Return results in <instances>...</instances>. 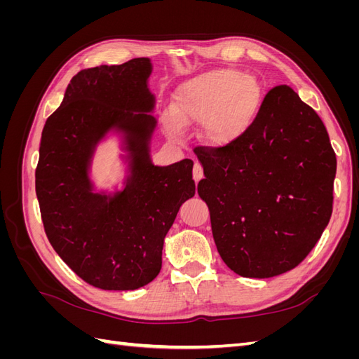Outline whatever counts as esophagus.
<instances>
[{
	"instance_id": "1",
	"label": "esophagus",
	"mask_w": 359,
	"mask_h": 359,
	"mask_svg": "<svg viewBox=\"0 0 359 359\" xmlns=\"http://www.w3.org/2000/svg\"><path fill=\"white\" fill-rule=\"evenodd\" d=\"M202 178H203V169H202V166L199 165V163H194V166H193V180L196 181V182H199Z\"/></svg>"
}]
</instances>
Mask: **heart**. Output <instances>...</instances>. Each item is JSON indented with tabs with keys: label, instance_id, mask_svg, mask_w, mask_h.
I'll return each mask as SVG.
<instances>
[{
	"label": "heart",
	"instance_id": "1",
	"mask_svg": "<svg viewBox=\"0 0 359 359\" xmlns=\"http://www.w3.org/2000/svg\"><path fill=\"white\" fill-rule=\"evenodd\" d=\"M262 106V86L236 70L215 69L182 82L172 95V107L161 112L166 133L178 139L190 126H203V137L215 147L241 139Z\"/></svg>",
	"mask_w": 359,
	"mask_h": 359
}]
</instances>
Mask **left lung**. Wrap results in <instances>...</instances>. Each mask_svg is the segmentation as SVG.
<instances>
[{
	"label": "left lung",
	"instance_id": "1",
	"mask_svg": "<svg viewBox=\"0 0 359 359\" xmlns=\"http://www.w3.org/2000/svg\"><path fill=\"white\" fill-rule=\"evenodd\" d=\"M206 202L223 262L248 278L299 265L332 214L335 153L322 119L290 86L271 90L236 142L198 147Z\"/></svg>",
	"mask_w": 359,
	"mask_h": 359
}]
</instances>
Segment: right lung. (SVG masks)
Masks as SVG:
<instances>
[{"mask_svg":"<svg viewBox=\"0 0 359 359\" xmlns=\"http://www.w3.org/2000/svg\"><path fill=\"white\" fill-rule=\"evenodd\" d=\"M151 73L149 58L81 70L41 132L36 193L48 240L83 281L104 290H135L158 276L166 233L196 191L190 158L151 160ZM111 133L126 153L125 189L95 192L92 157Z\"/></svg>","mask_w":359,"mask_h":359,"instance_id":"obj_1","label":"right lung"}]
</instances>
